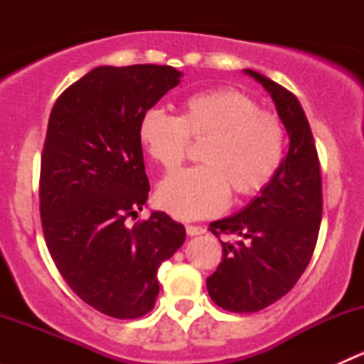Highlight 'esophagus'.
Masks as SVG:
<instances>
[{
  "mask_svg": "<svg viewBox=\"0 0 364 364\" xmlns=\"http://www.w3.org/2000/svg\"><path fill=\"white\" fill-rule=\"evenodd\" d=\"M205 229L200 225H186V234L188 236H200V234H204Z\"/></svg>",
  "mask_w": 364,
  "mask_h": 364,
  "instance_id": "esophagus-1",
  "label": "esophagus"
}]
</instances>
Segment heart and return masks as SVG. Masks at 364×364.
<instances>
[{
  "mask_svg": "<svg viewBox=\"0 0 364 364\" xmlns=\"http://www.w3.org/2000/svg\"><path fill=\"white\" fill-rule=\"evenodd\" d=\"M137 134L148 155L167 171L185 159L188 139L204 141L199 151L204 165L167 176L156 190L159 204L179 220L218 215L229 203V192L237 199L255 196L269 185L284 160L280 119L236 90L192 95L179 116L148 109Z\"/></svg>",
  "mask_w": 364,
  "mask_h": 364,
  "instance_id": "b5f03b06",
  "label": "heart"
}]
</instances>
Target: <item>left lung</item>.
Segmentation results:
<instances>
[{"instance_id":"obj_1","label":"left lung","mask_w":364,"mask_h":364,"mask_svg":"<svg viewBox=\"0 0 364 364\" xmlns=\"http://www.w3.org/2000/svg\"><path fill=\"white\" fill-rule=\"evenodd\" d=\"M273 98L289 135V151L266 188L247 208L209 223L223 260L205 280L211 299L223 310L252 314L269 306L296 285L314 253L322 218V179L310 124L299 100L253 70H243Z\"/></svg>"}]
</instances>
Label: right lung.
Here are the masks:
<instances>
[{
  "label": "right lung",
  "mask_w": 364,
  "mask_h": 364,
  "mask_svg": "<svg viewBox=\"0 0 364 364\" xmlns=\"http://www.w3.org/2000/svg\"><path fill=\"white\" fill-rule=\"evenodd\" d=\"M181 77L167 65L97 67L50 111L40 172L43 236L70 289L109 317L153 310L159 267L185 243V227L164 211L127 225L149 193L139 119Z\"/></svg>",
  "instance_id": "obj_1"
}]
</instances>
